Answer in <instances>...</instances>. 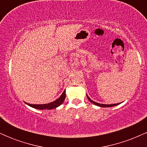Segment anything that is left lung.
<instances>
[{"label": "left lung", "instance_id": "left-lung-1", "mask_svg": "<svg viewBox=\"0 0 147 147\" xmlns=\"http://www.w3.org/2000/svg\"><path fill=\"white\" fill-rule=\"evenodd\" d=\"M86 96H87V98L88 99V100L90 101V102H92V104H94L96 106H100V107H111V106H117V105H118V104H119V103H118V104H99V103L94 102V101H92V99H90V98L88 97V95H86Z\"/></svg>", "mask_w": 147, "mask_h": 147}]
</instances>
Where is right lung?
Masks as SVG:
<instances>
[{
	"label": "right lung",
	"instance_id": "1",
	"mask_svg": "<svg viewBox=\"0 0 147 147\" xmlns=\"http://www.w3.org/2000/svg\"><path fill=\"white\" fill-rule=\"evenodd\" d=\"M65 98V91L64 90L63 92L62 93V95L60 96L59 98L56 99L54 102L49 103V104H30L26 103V104H28V106H31V107L34 108L36 109H40V110H43V109H53L59 106L61 104L64 102Z\"/></svg>",
	"mask_w": 147,
	"mask_h": 147
}]
</instances>
